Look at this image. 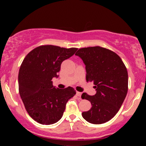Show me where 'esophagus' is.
<instances>
[{"mask_svg": "<svg viewBox=\"0 0 146 146\" xmlns=\"http://www.w3.org/2000/svg\"><path fill=\"white\" fill-rule=\"evenodd\" d=\"M76 95H77V96H78V97H81L82 93H80V92L77 91V92H76Z\"/></svg>", "mask_w": 146, "mask_h": 146, "instance_id": "obj_1", "label": "esophagus"}]
</instances>
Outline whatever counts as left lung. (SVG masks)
I'll return each instance as SVG.
<instances>
[{"mask_svg":"<svg viewBox=\"0 0 146 146\" xmlns=\"http://www.w3.org/2000/svg\"><path fill=\"white\" fill-rule=\"evenodd\" d=\"M75 55L86 65V82H93L97 91L93 96L82 95L92 105L82 113L83 118L94 124L106 123L117 113L128 93L127 68L116 53L102 46L81 48Z\"/></svg>","mask_w":146,"mask_h":146,"instance_id":"obj_1","label":"left lung"}]
</instances>
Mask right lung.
<instances>
[{
	"mask_svg": "<svg viewBox=\"0 0 146 146\" xmlns=\"http://www.w3.org/2000/svg\"><path fill=\"white\" fill-rule=\"evenodd\" d=\"M78 50L54 45H41L25 56L18 73V88L25 108L38 123L50 125L62 117L66 104L76 93L68 86L59 89L53 86L60 66Z\"/></svg>",
	"mask_w": 146,
	"mask_h": 146,
	"instance_id": "obj_1",
	"label": "right lung"
}]
</instances>
